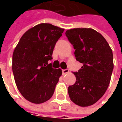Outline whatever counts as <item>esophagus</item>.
<instances>
[{
	"mask_svg": "<svg viewBox=\"0 0 122 122\" xmlns=\"http://www.w3.org/2000/svg\"><path fill=\"white\" fill-rule=\"evenodd\" d=\"M69 73V70H68V69H64V70H62V74H63V75L67 74V73Z\"/></svg>",
	"mask_w": 122,
	"mask_h": 122,
	"instance_id": "obj_1",
	"label": "esophagus"
}]
</instances>
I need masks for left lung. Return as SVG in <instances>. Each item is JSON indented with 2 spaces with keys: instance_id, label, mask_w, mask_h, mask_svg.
I'll use <instances>...</instances> for the list:
<instances>
[{
  "instance_id": "left-lung-1",
  "label": "left lung",
  "mask_w": 122,
  "mask_h": 122,
  "mask_svg": "<svg viewBox=\"0 0 122 122\" xmlns=\"http://www.w3.org/2000/svg\"><path fill=\"white\" fill-rule=\"evenodd\" d=\"M65 34L75 49L76 60L83 64L74 73L76 82L68 87L69 97L77 105H92L109 85L113 69L112 50L103 36L92 28H73Z\"/></svg>"
}]
</instances>
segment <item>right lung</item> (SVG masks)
<instances>
[{"mask_svg":"<svg viewBox=\"0 0 122 122\" xmlns=\"http://www.w3.org/2000/svg\"><path fill=\"white\" fill-rule=\"evenodd\" d=\"M64 29L42 23L22 35L13 54L12 69L17 87L27 101L41 104L49 100L62 75L48 64Z\"/></svg>","mask_w":122,"mask_h":122,"instance_id":"right-lung-1","label":"right lung"}]
</instances>
